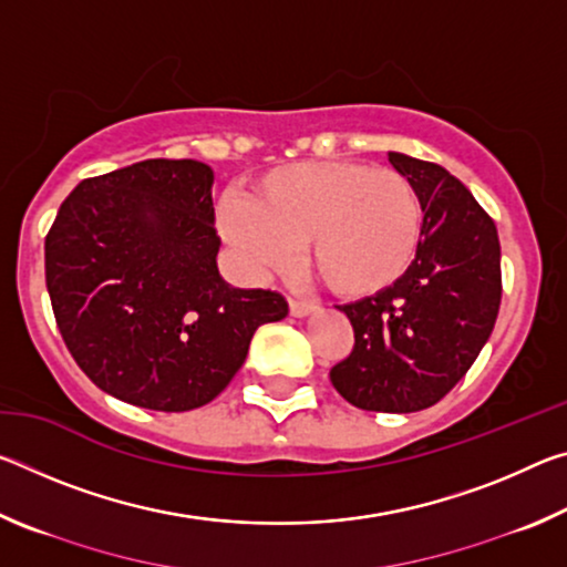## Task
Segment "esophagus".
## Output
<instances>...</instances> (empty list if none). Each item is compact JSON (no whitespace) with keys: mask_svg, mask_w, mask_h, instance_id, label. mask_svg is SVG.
Instances as JSON below:
<instances>
[{"mask_svg":"<svg viewBox=\"0 0 567 567\" xmlns=\"http://www.w3.org/2000/svg\"><path fill=\"white\" fill-rule=\"evenodd\" d=\"M318 310L312 302H302V300H290V315L292 318H307V315Z\"/></svg>","mask_w":567,"mask_h":567,"instance_id":"obj_1","label":"esophagus"}]
</instances>
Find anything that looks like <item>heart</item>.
Returning a JSON list of instances; mask_svg holds the SVG:
<instances>
[{"label": "heart", "mask_w": 567, "mask_h": 567, "mask_svg": "<svg viewBox=\"0 0 567 567\" xmlns=\"http://www.w3.org/2000/svg\"><path fill=\"white\" fill-rule=\"evenodd\" d=\"M219 233L252 272H285L307 243V265L334 295L364 300L395 287L415 265L422 203L398 169L358 159L282 165L227 197Z\"/></svg>", "instance_id": "obj_1"}]
</instances>
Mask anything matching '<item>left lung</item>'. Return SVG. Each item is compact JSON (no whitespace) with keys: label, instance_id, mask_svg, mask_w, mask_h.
<instances>
[{"label":"left lung","instance_id":"left-lung-1","mask_svg":"<svg viewBox=\"0 0 567 567\" xmlns=\"http://www.w3.org/2000/svg\"><path fill=\"white\" fill-rule=\"evenodd\" d=\"M388 157L420 195V249L395 287L340 307L354 348L330 380L360 410L417 412L457 385L491 338L503 295L501 239L445 167L400 152Z\"/></svg>","mask_w":567,"mask_h":567}]
</instances>
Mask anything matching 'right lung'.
<instances>
[{
	"mask_svg": "<svg viewBox=\"0 0 567 567\" xmlns=\"http://www.w3.org/2000/svg\"><path fill=\"white\" fill-rule=\"evenodd\" d=\"M215 175L197 159H145L82 179L44 239V275L66 350L130 405H207L243 368L249 340L287 315L272 290L217 270Z\"/></svg>",
	"mask_w": 567,
	"mask_h": 567,
	"instance_id": "add662e5",
	"label": "right lung"
}]
</instances>
